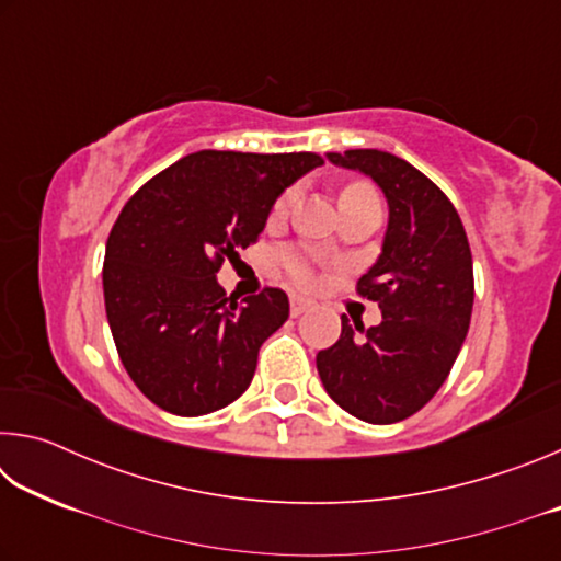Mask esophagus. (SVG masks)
Here are the masks:
<instances>
[{"mask_svg": "<svg viewBox=\"0 0 561 561\" xmlns=\"http://www.w3.org/2000/svg\"><path fill=\"white\" fill-rule=\"evenodd\" d=\"M289 304H291V317H299L307 309H311V304H314V301L307 299V297H301V294H291Z\"/></svg>", "mask_w": 561, "mask_h": 561, "instance_id": "1", "label": "esophagus"}]
</instances>
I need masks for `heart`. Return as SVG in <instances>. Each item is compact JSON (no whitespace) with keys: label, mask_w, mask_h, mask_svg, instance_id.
Returning a JSON list of instances; mask_svg holds the SVG:
<instances>
[{"label":"heart","mask_w":561,"mask_h":561,"mask_svg":"<svg viewBox=\"0 0 561 561\" xmlns=\"http://www.w3.org/2000/svg\"><path fill=\"white\" fill-rule=\"evenodd\" d=\"M368 195H376L371 185H366V183H348L344 190H341L339 203L358 201V197H368ZM294 201H297V190H287V193H284L277 203H274L272 220H282V217H287ZM284 267H287L289 277L297 279L299 284H311V282H314V270H311L309 260L304 257V254H299V252H289L287 257H284Z\"/></svg>","instance_id":"heart-1"}]
</instances>
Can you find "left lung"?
<instances>
[{"mask_svg": "<svg viewBox=\"0 0 561 561\" xmlns=\"http://www.w3.org/2000/svg\"><path fill=\"white\" fill-rule=\"evenodd\" d=\"M381 187L388 227L358 294L378 301L381 324L341 317V336L317 354L327 393L358 421L388 425L431 401L468 336L474 284L468 234L443 190L403 158L374 148L327 153Z\"/></svg>", "mask_w": 561, "mask_h": 561, "instance_id": "obj_1", "label": "left lung"}]
</instances>
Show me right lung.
<instances>
[{
    "label": "right lung",
    "instance_id": "obj_1",
    "mask_svg": "<svg viewBox=\"0 0 561 561\" xmlns=\"http://www.w3.org/2000/svg\"><path fill=\"white\" fill-rule=\"evenodd\" d=\"M321 163L317 153L201 150L123 207L106 242L103 299L123 366L158 408L205 415L252 383L289 299L267 287L237 304L217 270L257 242L277 197Z\"/></svg>",
    "mask_w": 561,
    "mask_h": 561
}]
</instances>
